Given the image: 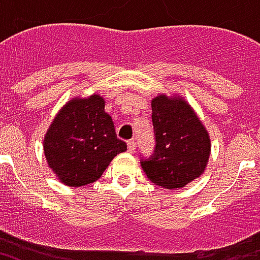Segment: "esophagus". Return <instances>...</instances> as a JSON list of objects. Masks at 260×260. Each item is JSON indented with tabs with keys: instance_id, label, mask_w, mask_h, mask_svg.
<instances>
[{
	"instance_id": "1",
	"label": "esophagus",
	"mask_w": 260,
	"mask_h": 260,
	"mask_svg": "<svg viewBox=\"0 0 260 260\" xmlns=\"http://www.w3.org/2000/svg\"><path fill=\"white\" fill-rule=\"evenodd\" d=\"M126 145H128V150H129L131 153L135 152V149H136L135 139H131V141H128V143H126Z\"/></svg>"
}]
</instances>
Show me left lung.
I'll return each instance as SVG.
<instances>
[{
	"mask_svg": "<svg viewBox=\"0 0 260 260\" xmlns=\"http://www.w3.org/2000/svg\"><path fill=\"white\" fill-rule=\"evenodd\" d=\"M154 152L141 164L147 178L167 189L182 188L205 171L210 156L206 128L181 97L166 94L152 100Z\"/></svg>",
	"mask_w": 260,
	"mask_h": 260,
	"instance_id": "obj_1",
	"label": "left lung"
}]
</instances>
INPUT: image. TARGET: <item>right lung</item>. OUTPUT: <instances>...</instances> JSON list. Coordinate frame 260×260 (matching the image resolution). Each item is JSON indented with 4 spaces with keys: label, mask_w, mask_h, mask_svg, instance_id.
Returning a JSON list of instances; mask_svg holds the SVG:
<instances>
[{
    "label": "right lung",
    "mask_w": 260,
    "mask_h": 260,
    "mask_svg": "<svg viewBox=\"0 0 260 260\" xmlns=\"http://www.w3.org/2000/svg\"><path fill=\"white\" fill-rule=\"evenodd\" d=\"M48 167L62 184L83 186L97 181L110 161L126 150L99 94L74 99L59 110L44 142Z\"/></svg>",
    "instance_id": "1"
}]
</instances>
